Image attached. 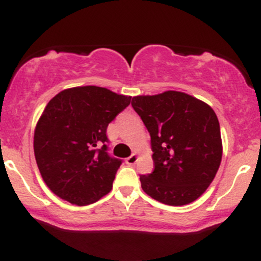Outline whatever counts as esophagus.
Returning a JSON list of instances; mask_svg holds the SVG:
<instances>
[{"label":"esophagus","instance_id":"obj_1","mask_svg":"<svg viewBox=\"0 0 261 261\" xmlns=\"http://www.w3.org/2000/svg\"><path fill=\"white\" fill-rule=\"evenodd\" d=\"M137 160H139V155H137L136 153H134V154H131L130 157L126 158V163L128 164V166H134V164L137 162Z\"/></svg>","mask_w":261,"mask_h":261}]
</instances>
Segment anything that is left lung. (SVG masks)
Returning <instances> with one entry per match:
<instances>
[{
	"label": "left lung",
	"instance_id": "obj_1",
	"mask_svg": "<svg viewBox=\"0 0 261 261\" xmlns=\"http://www.w3.org/2000/svg\"><path fill=\"white\" fill-rule=\"evenodd\" d=\"M133 108L151 135L153 172L140 175L142 190L162 203L199 199L222 160L220 122L205 101L184 92L136 95Z\"/></svg>",
	"mask_w": 261,
	"mask_h": 261
}]
</instances>
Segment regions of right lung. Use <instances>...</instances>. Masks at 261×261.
Here are the masks:
<instances>
[{"label":"right lung","mask_w":261,"mask_h":261,"mask_svg":"<svg viewBox=\"0 0 261 261\" xmlns=\"http://www.w3.org/2000/svg\"><path fill=\"white\" fill-rule=\"evenodd\" d=\"M130 101L103 87L82 86L47 103L34 130V154L45 184L60 199L83 206L112 190L121 161L108 154L107 127Z\"/></svg>","instance_id":"add662e5"}]
</instances>
